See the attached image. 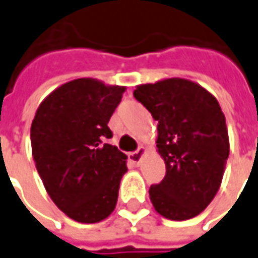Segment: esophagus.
<instances>
[{"instance_id":"obj_1","label":"esophagus","mask_w":258,"mask_h":258,"mask_svg":"<svg viewBox=\"0 0 258 258\" xmlns=\"http://www.w3.org/2000/svg\"><path fill=\"white\" fill-rule=\"evenodd\" d=\"M145 152H147V150H145V147H140L137 151L131 152L130 154V161L133 162V164H140L141 162V159H143V157L145 155Z\"/></svg>"}]
</instances>
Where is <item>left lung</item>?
I'll list each match as a JSON object with an SVG mask.
<instances>
[{"mask_svg":"<svg viewBox=\"0 0 258 258\" xmlns=\"http://www.w3.org/2000/svg\"><path fill=\"white\" fill-rule=\"evenodd\" d=\"M134 97L158 121L157 148L166 166L162 182L150 188L154 208L169 220L198 216L216 196L230 151L219 101L180 78L137 86Z\"/></svg>","mask_w":258,"mask_h":258,"instance_id":"8db88e82","label":"left lung"}]
</instances>
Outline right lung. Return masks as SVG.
Returning <instances> with one entry per match:
<instances>
[{"label": "right lung", "instance_id": "add662e5", "mask_svg": "<svg viewBox=\"0 0 258 258\" xmlns=\"http://www.w3.org/2000/svg\"><path fill=\"white\" fill-rule=\"evenodd\" d=\"M124 86L92 78L59 86L42 101L31 125L32 157L43 186L66 216L97 223L117 205L127 155L104 144Z\"/></svg>", "mask_w": 258, "mask_h": 258}]
</instances>
